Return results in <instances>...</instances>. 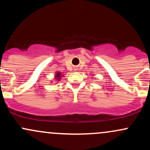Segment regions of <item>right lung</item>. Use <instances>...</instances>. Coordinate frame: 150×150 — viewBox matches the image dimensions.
Masks as SVG:
<instances>
[{"instance_id":"add662e5","label":"right lung","mask_w":150,"mask_h":150,"mask_svg":"<svg viewBox=\"0 0 150 150\" xmlns=\"http://www.w3.org/2000/svg\"><path fill=\"white\" fill-rule=\"evenodd\" d=\"M56 77H61V73H57L56 74ZM58 79H59V78H58Z\"/></svg>"}]
</instances>
